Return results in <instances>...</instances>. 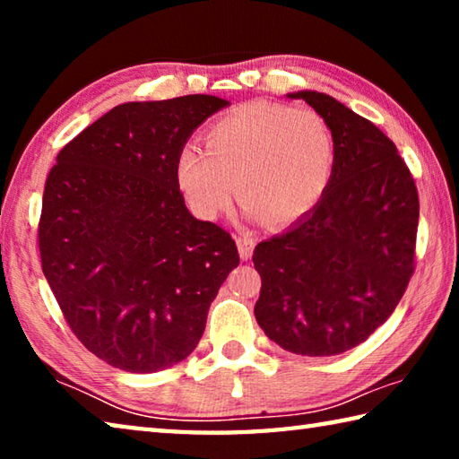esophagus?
<instances>
[{"mask_svg":"<svg viewBox=\"0 0 459 459\" xmlns=\"http://www.w3.org/2000/svg\"><path fill=\"white\" fill-rule=\"evenodd\" d=\"M237 245H238L240 259L247 261V259H251L253 248H255V245H257V240H255L253 237H248V235H240V237L237 238Z\"/></svg>","mask_w":459,"mask_h":459,"instance_id":"obj_1","label":"esophagus"}]
</instances>
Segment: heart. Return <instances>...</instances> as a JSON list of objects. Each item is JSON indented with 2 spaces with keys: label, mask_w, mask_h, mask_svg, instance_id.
Returning a JSON list of instances; mask_svg holds the SVG:
<instances>
[{
  "label": "heart",
  "mask_w": 459,
  "mask_h": 459,
  "mask_svg": "<svg viewBox=\"0 0 459 459\" xmlns=\"http://www.w3.org/2000/svg\"><path fill=\"white\" fill-rule=\"evenodd\" d=\"M206 152L186 145L176 180L192 212L214 221L235 196L247 219L287 227L322 200L333 174V137L309 108L255 100L208 127Z\"/></svg>",
  "instance_id": "heart-1"
}]
</instances>
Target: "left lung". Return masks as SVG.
<instances>
[{
    "mask_svg": "<svg viewBox=\"0 0 459 459\" xmlns=\"http://www.w3.org/2000/svg\"><path fill=\"white\" fill-rule=\"evenodd\" d=\"M333 137L322 200L283 235L255 247V317L283 351L333 356L367 340L415 271L419 196L397 147L375 123L325 92L298 91Z\"/></svg>",
    "mask_w": 459,
    "mask_h": 459,
    "instance_id": "1",
    "label": "left lung"
}]
</instances>
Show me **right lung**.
Here are the masks:
<instances>
[{"instance_id": "add662e5", "label": "right lung", "mask_w": 459, "mask_h": 459, "mask_svg": "<svg viewBox=\"0 0 459 459\" xmlns=\"http://www.w3.org/2000/svg\"><path fill=\"white\" fill-rule=\"evenodd\" d=\"M212 95L113 107L56 155L38 227L42 271L84 348L115 368L184 360L238 265L235 240L186 208L176 160Z\"/></svg>"}]
</instances>
